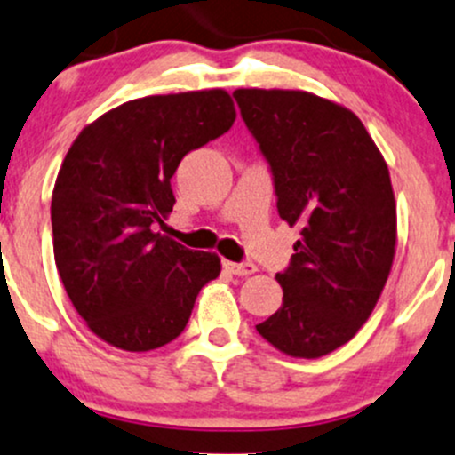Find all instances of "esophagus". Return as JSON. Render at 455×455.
<instances>
[{
  "mask_svg": "<svg viewBox=\"0 0 455 455\" xmlns=\"http://www.w3.org/2000/svg\"><path fill=\"white\" fill-rule=\"evenodd\" d=\"M224 269L231 274H235V276H251V274L257 272V266L251 261H243V263H233V261H224L222 263Z\"/></svg>",
  "mask_w": 455,
  "mask_h": 455,
  "instance_id": "1",
  "label": "esophagus"
}]
</instances>
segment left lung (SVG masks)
<instances>
[{
  "instance_id": "obj_1",
  "label": "left lung",
  "mask_w": 455,
  "mask_h": 455,
  "mask_svg": "<svg viewBox=\"0 0 455 455\" xmlns=\"http://www.w3.org/2000/svg\"><path fill=\"white\" fill-rule=\"evenodd\" d=\"M267 159L278 216L300 224L276 274L283 307L257 332L296 358L347 343L371 315L391 272L397 212L387 162L347 108L302 90L233 92Z\"/></svg>"
}]
</instances>
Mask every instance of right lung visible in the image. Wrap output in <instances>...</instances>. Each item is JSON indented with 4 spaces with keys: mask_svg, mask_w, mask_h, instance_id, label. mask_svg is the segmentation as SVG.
Returning a JSON list of instances; mask_svg holds the SVG:
<instances>
[{
    "mask_svg": "<svg viewBox=\"0 0 455 455\" xmlns=\"http://www.w3.org/2000/svg\"><path fill=\"white\" fill-rule=\"evenodd\" d=\"M235 116L222 88L153 94L109 109L68 148L52 196L53 257L75 311L109 346L171 343L218 278V254L188 251L157 228L172 212L181 159Z\"/></svg>",
    "mask_w": 455,
    "mask_h": 455,
    "instance_id": "right-lung-1",
    "label": "right lung"
}]
</instances>
